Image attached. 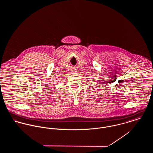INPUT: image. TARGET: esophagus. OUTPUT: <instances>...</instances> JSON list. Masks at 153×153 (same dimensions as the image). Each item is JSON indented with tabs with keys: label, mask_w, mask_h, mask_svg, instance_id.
<instances>
[{
	"label": "esophagus",
	"mask_w": 153,
	"mask_h": 153,
	"mask_svg": "<svg viewBox=\"0 0 153 153\" xmlns=\"http://www.w3.org/2000/svg\"><path fill=\"white\" fill-rule=\"evenodd\" d=\"M75 71H73V73H74V72H75Z\"/></svg>",
	"instance_id": "34e87169"
}]
</instances>
